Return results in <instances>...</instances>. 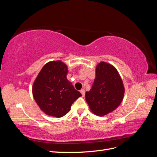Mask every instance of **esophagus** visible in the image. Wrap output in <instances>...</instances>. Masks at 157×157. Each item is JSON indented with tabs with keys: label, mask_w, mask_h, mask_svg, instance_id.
Returning <instances> with one entry per match:
<instances>
[{
	"label": "esophagus",
	"mask_w": 157,
	"mask_h": 157,
	"mask_svg": "<svg viewBox=\"0 0 157 157\" xmlns=\"http://www.w3.org/2000/svg\"><path fill=\"white\" fill-rule=\"evenodd\" d=\"M80 93L82 94V97H84V96H85V90H80Z\"/></svg>",
	"instance_id": "esophagus-1"
}]
</instances>
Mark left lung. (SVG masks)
<instances>
[{"label":"left lung","mask_w":157,"mask_h":157,"mask_svg":"<svg viewBox=\"0 0 157 157\" xmlns=\"http://www.w3.org/2000/svg\"><path fill=\"white\" fill-rule=\"evenodd\" d=\"M125 88L117 69L110 63L100 61L96 67V78L85 94L91 112L99 117L115 111L121 105Z\"/></svg>","instance_id":"obj_1"}]
</instances>
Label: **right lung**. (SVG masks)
I'll list each match as a JSON object with an SVG mask.
<instances>
[{
    "mask_svg": "<svg viewBox=\"0 0 157 157\" xmlns=\"http://www.w3.org/2000/svg\"><path fill=\"white\" fill-rule=\"evenodd\" d=\"M67 66L61 60L46 63L35 78L33 96L46 115L60 118L67 114L73 102L82 96L67 78Z\"/></svg>",
    "mask_w": 157,
    "mask_h": 157,
    "instance_id": "1",
    "label": "right lung"
}]
</instances>
